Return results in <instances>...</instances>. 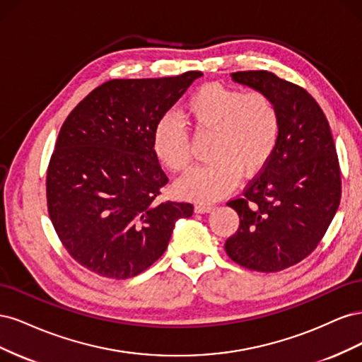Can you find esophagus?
<instances>
[{
	"label": "esophagus",
	"instance_id": "1",
	"mask_svg": "<svg viewBox=\"0 0 362 362\" xmlns=\"http://www.w3.org/2000/svg\"><path fill=\"white\" fill-rule=\"evenodd\" d=\"M213 210H214L213 205H206V204H196L194 205V213H198V214H206Z\"/></svg>",
	"mask_w": 362,
	"mask_h": 362
}]
</instances>
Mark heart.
Here are the masks:
<instances>
[{
  "label": "heart",
  "instance_id": "obj_1",
  "mask_svg": "<svg viewBox=\"0 0 362 362\" xmlns=\"http://www.w3.org/2000/svg\"><path fill=\"white\" fill-rule=\"evenodd\" d=\"M182 116L196 136H210L204 168L194 169L175 184L182 198L213 202L234 187L237 175L250 178L264 168L276 149L281 117L267 93L206 84L184 105ZM152 151L170 172L190 168V140L181 122L172 116L158 120L152 136Z\"/></svg>",
  "mask_w": 362,
  "mask_h": 362
}]
</instances>
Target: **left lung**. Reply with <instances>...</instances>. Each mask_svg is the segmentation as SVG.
Listing matches in <instances>:
<instances>
[{
	"label": "left lung",
	"instance_id": "1",
	"mask_svg": "<svg viewBox=\"0 0 362 362\" xmlns=\"http://www.w3.org/2000/svg\"><path fill=\"white\" fill-rule=\"evenodd\" d=\"M231 76L275 101L281 131L264 169L240 198L228 202L240 226L225 250L246 269L279 272L311 254L338 210L341 177L331 127L302 87L267 71Z\"/></svg>",
	"mask_w": 362,
	"mask_h": 362
}]
</instances>
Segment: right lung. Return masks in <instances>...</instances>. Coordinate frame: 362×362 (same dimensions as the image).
Here are the masks:
<instances>
[{
    "label": "right lung",
    "mask_w": 362,
    "mask_h": 362,
    "mask_svg": "<svg viewBox=\"0 0 362 362\" xmlns=\"http://www.w3.org/2000/svg\"><path fill=\"white\" fill-rule=\"evenodd\" d=\"M202 76L112 80L76 105L60 128L47 173L48 213L71 257L98 275L133 278L164 254L187 202H156L168 177L152 136Z\"/></svg>",
    "instance_id": "1"
}]
</instances>
